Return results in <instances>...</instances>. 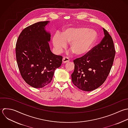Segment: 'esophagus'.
I'll return each mask as SVG.
<instances>
[{
  "mask_svg": "<svg viewBox=\"0 0 128 128\" xmlns=\"http://www.w3.org/2000/svg\"><path fill=\"white\" fill-rule=\"evenodd\" d=\"M69 58L67 57H63V59H62V62L63 63H65L67 62H68L69 61Z\"/></svg>",
  "mask_w": 128,
  "mask_h": 128,
  "instance_id": "34e87169",
  "label": "esophagus"
}]
</instances>
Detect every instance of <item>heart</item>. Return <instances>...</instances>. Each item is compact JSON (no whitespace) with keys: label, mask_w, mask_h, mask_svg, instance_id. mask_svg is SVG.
<instances>
[{"label":"heart","mask_w":128,"mask_h":128,"mask_svg":"<svg viewBox=\"0 0 128 128\" xmlns=\"http://www.w3.org/2000/svg\"><path fill=\"white\" fill-rule=\"evenodd\" d=\"M98 32L85 26L71 27L65 29L60 35L56 34L52 39L53 46L57 52H61L70 43V48L78 56L88 54L96 44Z\"/></svg>","instance_id":"b5f03b06"}]
</instances>
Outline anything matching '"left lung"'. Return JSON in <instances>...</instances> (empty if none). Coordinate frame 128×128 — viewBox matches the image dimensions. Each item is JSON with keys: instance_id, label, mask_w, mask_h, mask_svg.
I'll use <instances>...</instances> for the list:
<instances>
[{"instance_id": "left-lung-1", "label": "left lung", "mask_w": 128, "mask_h": 128, "mask_svg": "<svg viewBox=\"0 0 128 128\" xmlns=\"http://www.w3.org/2000/svg\"><path fill=\"white\" fill-rule=\"evenodd\" d=\"M105 36L86 55L73 61L75 67L71 74L74 85L81 90L91 91L106 80L113 64L115 50L112 37L103 28Z\"/></svg>"}]
</instances>
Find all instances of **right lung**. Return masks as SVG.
Here are the masks:
<instances>
[{
    "label": "right lung",
    "instance_id": "1",
    "mask_svg": "<svg viewBox=\"0 0 128 128\" xmlns=\"http://www.w3.org/2000/svg\"><path fill=\"white\" fill-rule=\"evenodd\" d=\"M49 21L35 23L24 28L16 44V57L20 74L30 86L41 88L51 82L62 56L51 51V34L45 30Z\"/></svg>",
    "mask_w": 128,
    "mask_h": 128
}]
</instances>
